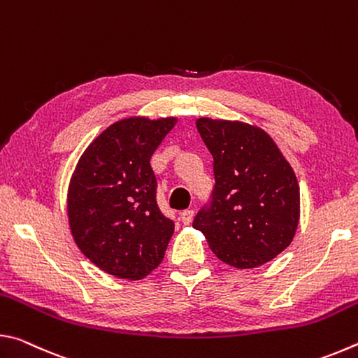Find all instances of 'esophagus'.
Segmentation results:
<instances>
[{
  "instance_id": "esophagus-1",
  "label": "esophagus",
  "mask_w": 358,
  "mask_h": 358,
  "mask_svg": "<svg viewBox=\"0 0 358 358\" xmlns=\"http://www.w3.org/2000/svg\"><path fill=\"white\" fill-rule=\"evenodd\" d=\"M180 217H181V221H183V224H189V222L192 221V217H194V211H192V210L181 211Z\"/></svg>"
}]
</instances>
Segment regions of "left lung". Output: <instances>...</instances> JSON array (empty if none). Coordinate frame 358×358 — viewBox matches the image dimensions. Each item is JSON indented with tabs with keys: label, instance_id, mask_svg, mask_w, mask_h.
Instances as JSON below:
<instances>
[{
	"label": "left lung",
	"instance_id": "1",
	"mask_svg": "<svg viewBox=\"0 0 358 358\" xmlns=\"http://www.w3.org/2000/svg\"><path fill=\"white\" fill-rule=\"evenodd\" d=\"M197 131L213 156L215 187L194 217L216 257L254 268L281 254L300 220V187L268 134L240 121L199 118Z\"/></svg>",
	"mask_w": 358,
	"mask_h": 358
}]
</instances>
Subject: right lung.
Masks as SVG:
<instances>
[{
    "mask_svg": "<svg viewBox=\"0 0 358 358\" xmlns=\"http://www.w3.org/2000/svg\"><path fill=\"white\" fill-rule=\"evenodd\" d=\"M177 118H126L85 150L68 191L72 237L106 273L141 280L161 264L175 222L156 201L150 159Z\"/></svg>",
    "mask_w": 358,
    "mask_h": 358,
    "instance_id": "right-lung-1",
    "label": "right lung"
}]
</instances>
